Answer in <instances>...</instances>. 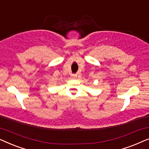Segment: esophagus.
I'll list each match as a JSON object with an SVG mask.
<instances>
[{"instance_id":"1","label":"esophagus","mask_w":149,"mask_h":149,"mask_svg":"<svg viewBox=\"0 0 149 149\" xmlns=\"http://www.w3.org/2000/svg\"><path fill=\"white\" fill-rule=\"evenodd\" d=\"M72 77H73V78H77V74H73L72 75Z\"/></svg>"}]
</instances>
